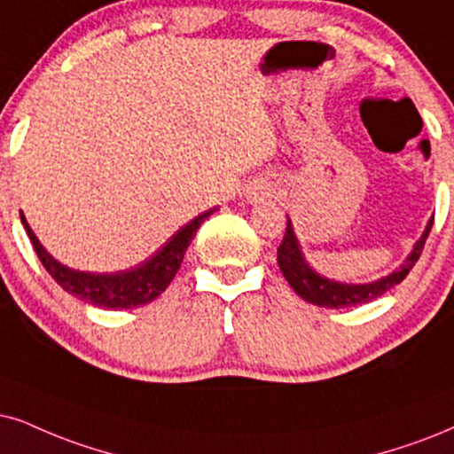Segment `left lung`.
Segmentation results:
<instances>
[{"label":"left lung","mask_w":454,"mask_h":454,"mask_svg":"<svg viewBox=\"0 0 454 454\" xmlns=\"http://www.w3.org/2000/svg\"><path fill=\"white\" fill-rule=\"evenodd\" d=\"M434 217L427 222L426 231H423L421 239L417 240L412 251L406 257L404 263L400 268H395L392 274L383 277L380 280H372V283L364 285H348V283H337V280L320 277L317 270L308 266L306 257L301 254L300 240H297L294 232V223L286 220V232L283 237V243L278 245V266L286 283L294 286V291L301 300H306L314 306L320 308H352L360 306V303H369L377 297H381L386 291L392 289L398 283H403L406 274L411 272L415 266L419 255H421L423 245H426L427 234L432 231Z\"/></svg>","instance_id":"obj_1"}]
</instances>
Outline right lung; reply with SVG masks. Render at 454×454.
I'll return each mask as SVG.
<instances>
[{
	"label": "right lung",
	"mask_w": 454,
	"mask_h": 454,
	"mask_svg": "<svg viewBox=\"0 0 454 454\" xmlns=\"http://www.w3.org/2000/svg\"><path fill=\"white\" fill-rule=\"evenodd\" d=\"M217 211V207L203 211V214L194 217L182 226L168 243H165L153 257H148L140 263V266L123 270V272H111V274H91V272H79V270L62 266L56 262L43 245L39 243L35 232L27 223V217L20 214V222L31 239L33 249L48 270L50 277L59 283L67 294L79 297L82 301H88L91 306L106 308V309H129L140 308L145 303H151L153 300L168 289L171 280H174L176 272L180 270V263L184 260V254L191 245V240L197 234L199 226L207 217Z\"/></svg>",
	"instance_id": "obj_1"
}]
</instances>
